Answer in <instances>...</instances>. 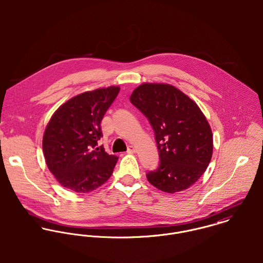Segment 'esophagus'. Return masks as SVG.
<instances>
[{"label":"esophagus","mask_w":263,"mask_h":263,"mask_svg":"<svg viewBox=\"0 0 263 263\" xmlns=\"http://www.w3.org/2000/svg\"><path fill=\"white\" fill-rule=\"evenodd\" d=\"M135 152H136V148H135L134 146H128V148H127V153L132 154V153H135Z\"/></svg>","instance_id":"esophagus-1"}]
</instances>
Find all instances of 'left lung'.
Here are the masks:
<instances>
[{
  "mask_svg": "<svg viewBox=\"0 0 263 263\" xmlns=\"http://www.w3.org/2000/svg\"><path fill=\"white\" fill-rule=\"evenodd\" d=\"M129 99L148 118L155 134L160 163L147 173L149 182L168 193L190 187L204 173L213 155V134L203 113L169 84H142Z\"/></svg>",
  "mask_w": 263,
  "mask_h": 263,
  "instance_id": "obj_1",
  "label": "left lung"
}]
</instances>
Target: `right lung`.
<instances>
[{
  "label": "right lung",
  "instance_id": "right-lung-1",
  "mask_svg": "<svg viewBox=\"0 0 263 263\" xmlns=\"http://www.w3.org/2000/svg\"><path fill=\"white\" fill-rule=\"evenodd\" d=\"M111 86L84 92L68 100L53 113L45 128L42 149L49 171L62 186L90 192L105 183L118 160L108 155L101 139V120L118 95Z\"/></svg>",
  "mask_w": 263,
  "mask_h": 263
}]
</instances>
